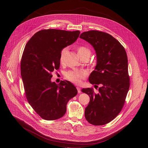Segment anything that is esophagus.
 I'll use <instances>...</instances> for the list:
<instances>
[{
	"label": "esophagus",
	"mask_w": 148,
	"mask_h": 148,
	"mask_svg": "<svg viewBox=\"0 0 148 148\" xmlns=\"http://www.w3.org/2000/svg\"><path fill=\"white\" fill-rule=\"evenodd\" d=\"M76 88H77V92H78V93H81V90H80V88L79 87H78V86H77V87H76Z\"/></svg>",
	"instance_id": "esophagus-1"
}]
</instances>
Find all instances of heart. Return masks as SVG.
Instances as JSON below:
<instances>
[{
	"instance_id": "b5f03b06",
	"label": "heart",
	"mask_w": 148,
	"mask_h": 148,
	"mask_svg": "<svg viewBox=\"0 0 148 148\" xmlns=\"http://www.w3.org/2000/svg\"><path fill=\"white\" fill-rule=\"evenodd\" d=\"M67 51H68L67 48H64L62 50L60 54V58H59L60 63L63 62L64 57ZM77 51L79 57H81L83 55H88L89 56L90 55V52L89 49L83 46L79 47L77 49ZM85 76H86V73L84 71H68L65 75V77L67 80L75 84L80 83L82 80L85 79Z\"/></svg>"
}]
</instances>
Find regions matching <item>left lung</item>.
<instances>
[{"label":"left lung","instance_id":"1","mask_svg":"<svg viewBox=\"0 0 148 148\" xmlns=\"http://www.w3.org/2000/svg\"><path fill=\"white\" fill-rule=\"evenodd\" d=\"M80 38L90 43L96 51L97 64L89 82L100 86L97 93L93 88L82 90L90 97L85 117L92 125H105L120 113L125 101L130 85L127 53L120 42L104 32L89 31Z\"/></svg>","mask_w":148,"mask_h":148}]
</instances>
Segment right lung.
I'll list each match as a JSON object with an SVG mask.
<instances>
[{
  "label": "right lung",
  "mask_w": 148,
  "mask_h": 148,
  "mask_svg": "<svg viewBox=\"0 0 148 148\" xmlns=\"http://www.w3.org/2000/svg\"><path fill=\"white\" fill-rule=\"evenodd\" d=\"M79 31L48 29L37 32L27 42L21 57V76L26 98L44 120L63 117L68 101L77 93L70 82H52V72L59 69L64 48L79 38Z\"/></svg>",
  "instance_id": "right-lung-1"
}]
</instances>
